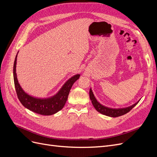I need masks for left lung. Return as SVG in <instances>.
I'll return each mask as SVG.
<instances>
[{"mask_svg": "<svg viewBox=\"0 0 157 157\" xmlns=\"http://www.w3.org/2000/svg\"><path fill=\"white\" fill-rule=\"evenodd\" d=\"M90 98L91 99L92 103L93 104L94 107L96 110L99 112L100 113L103 114V115H105L106 116L109 117H120L122 115H125L126 113H128L130 111H131L132 109L134 108L139 101H137L136 103L134 105L127 107V108H124V109H110L106 107L105 106H103L101 105L100 103L98 102L96 100V99L95 98L93 92L92 91L91 89H90Z\"/></svg>", "mask_w": 157, "mask_h": 157, "instance_id": "8db88e82", "label": "left lung"}]
</instances>
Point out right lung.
Listing matches in <instances>:
<instances>
[{"mask_svg": "<svg viewBox=\"0 0 157 157\" xmlns=\"http://www.w3.org/2000/svg\"><path fill=\"white\" fill-rule=\"evenodd\" d=\"M17 56L13 63V80L17 98L22 105L30 111L42 115H52L62 109L67 100L70 90L79 77L75 75L68 80L56 96L48 99H37L27 94L18 83L16 73Z\"/></svg>", "mask_w": 157, "mask_h": 157, "instance_id": "add662e5", "label": "right lung"}]
</instances>
